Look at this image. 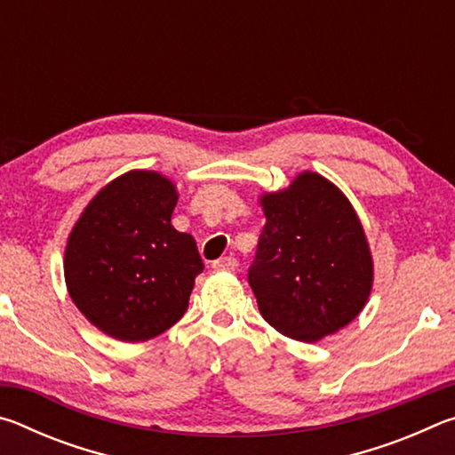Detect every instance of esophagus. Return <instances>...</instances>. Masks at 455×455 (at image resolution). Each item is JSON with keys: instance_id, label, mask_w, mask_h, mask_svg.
<instances>
[{"instance_id": "1", "label": "esophagus", "mask_w": 455, "mask_h": 455, "mask_svg": "<svg viewBox=\"0 0 455 455\" xmlns=\"http://www.w3.org/2000/svg\"><path fill=\"white\" fill-rule=\"evenodd\" d=\"M236 267H238V263H236L235 257H222V259L214 260V263H212L214 271H235Z\"/></svg>"}]
</instances>
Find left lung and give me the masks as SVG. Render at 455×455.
Returning a JSON list of instances; mask_svg holds the SVG:
<instances>
[{"label": "left lung", "instance_id": "8db88e82", "mask_svg": "<svg viewBox=\"0 0 455 455\" xmlns=\"http://www.w3.org/2000/svg\"><path fill=\"white\" fill-rule=\"evenodd\" d=\"M259 203L267 222L249 284L263 319L305 343L349 325L371 292L373 259L347 196L305 171Z\"/></svg>", "mask_w": 455, "mask_h": 455}]
</instances>
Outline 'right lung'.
<instances>
[{
  "mask_svg": "<svg viewBox=\"0 0 455 455\" xmlns=\"http://www.w3.org/2000/svg\"><path fill=\"white\" fill-rule=\"evenodd\" d=\"M174 184L154 171L114 179L80 214L64 252L72 301L92 325L140 343L171 329L188 309L203 259L179 233Z\"/></svg>",
  "mask_w": 455,
  "mask_h": 455,
  "instance_id": "1",
  "label": "right lung"
}]
</instances>
